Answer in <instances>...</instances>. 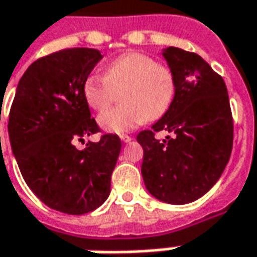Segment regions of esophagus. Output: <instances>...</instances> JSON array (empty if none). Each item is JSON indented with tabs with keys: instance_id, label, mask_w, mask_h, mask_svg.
Listing matches in <instances>:
<instances>
[{
	"instance_id": "obj_1",
	"label": "esophagus",
	"mask_w": 257,
	"mask_h": 257,
	"mask_svg": "<svg viewBox=\"0 0 257 257\" xmlns=\"http://www.w3.org/2000/svg\"><path fill=\"white\" fill-rule=\"evenodd\" d=\"M120 140L123 141V143H130L133 139L130 136H127V134H121V136H120Z\"/></svg>"
}]
</instances>
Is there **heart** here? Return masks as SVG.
<instances>
[{
  "instance_id": "1",
  "label": "heart",
  "mask_w": 257,
  "mask_h": 257,
  "mask_svg": "<svg viewBox=\"0 0 257 257\" xmlns=\"http://www.w3.org/2000/svg\"><path fill=\"white\" fill-rule=\"evenodd\" d=\"M118 91L122 106L101 113L97 123L104 132L121 134L164 116L175 96V77L171 69L149 55L127 52L108 62L103 77L92 75L82 87L86 104L99 113L111 105Z\"/></svg>"
}]
</instances>
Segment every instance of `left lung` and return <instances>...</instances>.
I'll use <instances>...</instances> for the list:
<instances>
[{"instance_id":"obj_1","label":"left lung","mask_w":257,"mask_h":257,"mask_svg":"<svg viewBox=\"0 0 257 257\" xmlns=\"http://www.w3.org/2000/svg\"><path fill=\"white\" fill-rule=\"evenodd\" d=\"M161 55L175 77V96L151 130L137 136L144 150L141 175L153 197L184 205L205 195L228 164L232 113L223 79L199 55L174 46ZM161 130L172 136L157 141Z\"/></svg>"}]
</instances>
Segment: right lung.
<instances>
[{
    "instance_id": "right-lung-1",
    "label": "right lung",
    "mask_w": 257,
    "mask_h": 257,
    "mask_svg": "<svg viewBox=\"0 0 257 257\" xmlns=\"http://www.w3.org/2000/svg\"><path fill=\"white\" fill-rule=\"evenodd\" d=\"M100 51L73 48L34 62L17 86L8 121L11 149L32 192L59 212L82 215L110 195L121 150L116 134L77 150L73 141L99 132L82 94Z\"/></svg>"
}]
</instances>
